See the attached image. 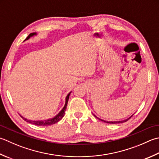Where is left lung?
Masks as SVG:
<instances>
[{
  "mask_svg": "<svg viewBox=\"0 0 159 159\" xmlns=\"http://www.w3.org/2000/svg\"><path fill=\"white\" fill-rule=\"evenodd\" d=\"M132 116H130L129 119H126V120H121V121H105V120H101V119H100V120H102V121H104V122H105V123H124V122H126L127 120H128L130 118H131Z\"/></svg>",
  "mask_w": 159,
  "mask_h": 159,
  "instance_id": "1",
  "label": "left lung"
}]
</instances>
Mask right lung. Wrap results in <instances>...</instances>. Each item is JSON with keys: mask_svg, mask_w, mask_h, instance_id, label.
Masks as SVG:
<instances>
[{"mask_svg": "<svg viewBox=\"0 0 159 159\" xmlns=\"http://www.w3.org/2000/svg\"><path fill=\"white\" fill-rule=\"evenodd\" d=\"M36 33H31L30 34H29V36L27 37V39L25 40L29 39L31 36H32L34 35H36ZM70 92L69 94H67V97H66V101H65V105L64 107L63 108V110H62L60 112H59L57 116H54V118H52V119H48V120H28L27 119H25L24 117L21 116L23 118V119H24L25 121L28 123H30L32 124H34V125H42V126H45V125H53V124H55L57 123V122H58L59 120H60L65 115V110H66V108H67V102H68V100H69V97H70Z\"/></svg>", "mask_w": 159, "mask_h": 159, "instance_id": "obj_1", "label": "right lung"}]
</instances>
